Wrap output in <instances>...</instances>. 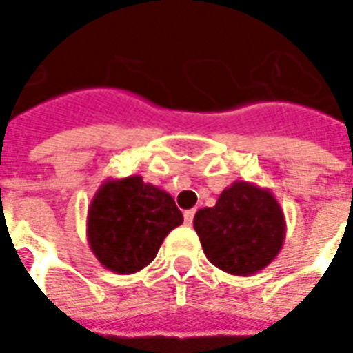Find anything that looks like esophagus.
Returning <instances> with one entry per match:
<instances>
[{
	"label": "esophagus",
	"instance_id": "esophagus-1",
	"mask_svg": "<svg viewBox=\"0 0 353 353\" xmlns=\"http://www.w3.org/2000/svg\"><path fill=\"white\" fill-rule=\"evenodd\" d=\"M183 217H185V223H187V225H191L192 219H194V210H187V212L183 214Z\"/></svg>",
	"mask_w": 353,
	"mask_h": 353
}]
</instances>
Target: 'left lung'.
Masks as SVG:
<instances>
[{
    "mask_svg": "<svg viewBox=\"0 0 353 353\" xmlns=\"http://www.w3.org/2000/svg\"><path fill=\"white\" fill-rule=\"evenodd\" d=\"M194 230L212 265L234 276H252L280 253L285 219L268 189L234 181L214 208L199 210Z\"/></svg>",
    "mask_w": 353,
    "mask_h": 353,
    "instance_id": "obj_1",
    "label": "left lung"
}]
</instances>
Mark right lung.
Here are the masks:
<instances>
[{
	"label": "right lung",
	"mask_w": 353,
	"mask_h": 353,
	"mask_svg": "<svg viewBox=\"0 0 353 353\" xmlns=\"http://www.w3.org/2000/svg\"><path fill=\"white\" fill-rule=\"evenodd\" d=\"M183 223L174 199L139 176L109 179L88 208L87 236L101 265L134 274L157 257L162 240Z\"/></svg>",
	"instance_id": "1"
}]
</instances>
